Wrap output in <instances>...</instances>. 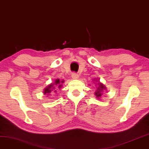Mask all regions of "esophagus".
Returning <instances> with one entry per match:
<instances>
[{
  "label": "esophagus",
  "instance_id": "esophagus-1",
  "mask_svg": "<svg viewBox=\"0 0 149 149\" xmlns=\"http://www.w3.org/2000/svg\"><path fill=\"white\" fill-rule=\"evenodd\" d=\"M71 78L74 79V80H76V79H78L79 78V75L76 73H73L72 74H71Z\"/></svg>",
  "mask_w": 149,
  "mask_h": 149
}]
</instances>
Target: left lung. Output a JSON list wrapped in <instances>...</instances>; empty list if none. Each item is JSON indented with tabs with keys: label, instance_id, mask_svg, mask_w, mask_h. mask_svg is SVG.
I'll use <instances>...</instances> for the list:
<instances>
[{
	"label": "left lung",
	"instance_id": "8db88e82",
	"mask_svg": "<svg viewBox=\"0 0 149 149\" xmlns=\"http://www.w3.org/2000/svg\"><path fill=\"white\" fill-rule=\"evenodd\" d=\"M97 81H98V80H96V82ZM104 89H106L105 86H104V84L100 83V82L98 81V82H97V90H96V91L95 92V95H96L97 98H99V97H101L102 94V93L103 90H104Z\"/></svg>",
	"mask_w": 149,
	"mask_h": 149
}]
</instances>
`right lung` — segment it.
Returning a JSON list of instances; mask_svg holds the SVG:
<instances>
[{"label":"right lung","mask_w":149,"mask_h":149,"mask_svg":"<svg viewBox=\"0 0 149 149\" xmlns=\"http://www.w3.org/2000/svg\"><path fill=\"white\" fill-rule=\"evenodd\" d=\"M64 80L60 81L59 79H57V80H55L54 83L50 84L49 85H48L46 88H45L44 90V93L45 95L46 94H48V95L49 94H52L54 93H57L58 88H61L62 87V83H63Z\"/></svg>","instance_id":"1"}]
</instances>
